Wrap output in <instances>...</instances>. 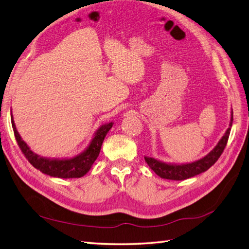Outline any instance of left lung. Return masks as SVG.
<instances>
[{"instance_id": "obj_1", "label": "left lung", "mask_w": 249, "mask_h": 249, "mask_svg": "<svg viewBox=\"0 0 249 249\" xmlns=\"http://www.w3.org/2000/svg\"><path fill=\"white\" fill-rule=\"evenodd\" d=\"M232 120H233V112L231 111V123H229L228 129L225 131L224 136L215 145V147L207 154L205 157L200 159V160L185 163V164H175V163H165L160 160H157L155 158L150 157H144L146 163L148 166L155 171V173L162 178V179L167 180H175V181H182L189 179L191 177H195L196 175H200L204 171L209 169L213 165L218 161V159L222 155L223 150H224L225 146L227 144L229 133L232 126Z\"/></svg>"}]
</instances>
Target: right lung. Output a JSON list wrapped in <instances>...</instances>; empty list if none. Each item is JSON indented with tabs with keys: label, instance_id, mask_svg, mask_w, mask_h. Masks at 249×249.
<instances>
[{
	"label": "right lung",
	"instance_id": "right-lung-1",
	"mask_svg": "<svg viewBox=\"0 0 249 249\" xmlns=\"http://www.w3.org/2000/svg\"><path fill=\"white\" fill-rule=\"evenodd\" d=\"M11 125L18 147L21 148L24 156L26 157L28 162L35 168L39 169L43 174L48 175L50 177L61 178V179H72V178H81L85 176L90 170L92 164L99 157L102 144H103L107 132L111 129L113 123L110 122L102 125L95 131L92 140L84 151L73 158L66 159H50L35 154L29 148V146L23 141L21 136L18 135L12 114Z\"/></svg>",
	"mask_w": 249,
	"mask_h": 249
}]
</instances>
